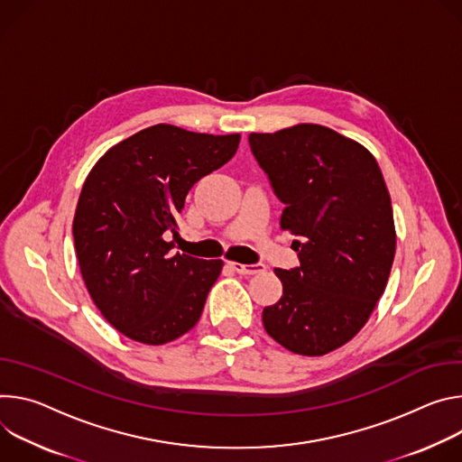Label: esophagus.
I'll return each instance as SVG.
<instances>
[{
  "mask_svg": "<svg viewBox=\"0 0 462 462\" xmlns=\"http://www.w3.org/2000/svg\"><path fill=\"white\" fill-rule=\"evenodd\" d=\"M227 268H231L233 272H236L240 275H254V273H261L266 270L264 264H240V263H227Z\"/></svg>",
  "mask_w": 462,
  "mask_h": 462,
  "instance_id": "34e87169",
  "label": "esophagus"
}]
</instances>
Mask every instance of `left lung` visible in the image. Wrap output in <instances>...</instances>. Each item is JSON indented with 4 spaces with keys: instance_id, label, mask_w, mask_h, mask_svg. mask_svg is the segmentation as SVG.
I'll list each match as a JSON object with an SVG mask.
<instances>
[{
    "instance_id": "left-lung-1",
    "label": "left lung",
    "mask_w": 462,
    "mask_h": 462,
    "mask_svg": "<svg viewBox=\"0 0 462 462\" xmlns=\"http://www.w3.org/2000/svg\"><path fill=\"white\" fill-rule=\"evenodd\" d=\"M254 160L284 203L299 266L275 270L282 297L266 332L300 356H323L364 328L394 261L391 196L373 153L321 125L249 134Z\"/></svg>"
}]
</instances>
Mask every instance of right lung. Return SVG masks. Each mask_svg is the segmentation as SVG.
<instances>
[{
  "label": "right lung",
  "mask_w": 462,
  "mask_h": 462,
  "mask_svg": "<svg viewBox=\"0 0 462 462\" xmlns=\"http://www.w3.org/2000/svg\"><path fill=\"white\" fill-rule=\"evenodd\" d=\"M240 134L144 128L112 146L88 174L73 218L84 284L126 337L163 345L187 334L224 263L172 253L176 215L203 176L226 165Z\"/></svg>",
  "instance_id": "1"
}]
</instances>
